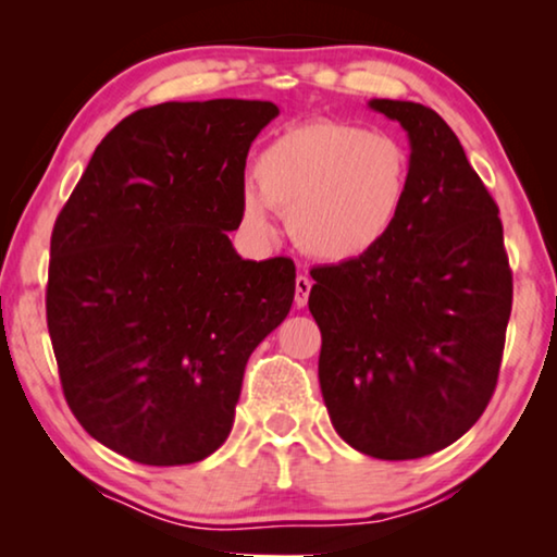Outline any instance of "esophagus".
Instances as JSON below:
<instances>
[{"instance_id": "esophagus-1", "label": "esophagus", "mask_w": 557, "mask_h": 557, "mask_svg": "<svg viewBox=\"0 0 557 557\" xmlns=\"http://www.w3.org/2000/svg\"><path fill=\"white\" fill-rule=\"evenodd\" d=\"M311 284H314V281H311L309 276H296V294H294V304H296V309H304L307 307V301H309V294H311Z\"/></svg>"}]
</instances>
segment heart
Wrapping results in <instances>:
<instances>
[{"mask_svg": "<svg viewBox=\"0 0 557 557\" xmlns=\"http://www.w3.org/2000/svg\"><path fill=\"white\" fill-rule=\"evenodd\" d=\"M256 182L240 195L246 231L271 238L276 210L304 253L324 263H355L375 253L400 223L413 159L398 136L322 119L265 144Z\"/></svg>", "mask_w": 557, "mask_h": 557, "instance_id": "obj_1", "label": "heart"}]
</instances>
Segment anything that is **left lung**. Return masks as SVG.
Instances as JSON below:
<instances>
[{"instance_id": "obj_1", "label": "left lung", "mask_w": 557, "mask_h": 557, "mask_svg": "<svg viewBox=\"0 0 557 557\" xmlns=\"http://www.w3.org/2000/svg\"><path fill=\"white\" fill-rule=\"evenodd\" d=\"M408 132L413 185L400 223L355 263L311 271L319 385L334 431L385 461L421 459L484 413L512 311L499 208L429 106L372 98Z\"/></svg>"}]
</instances>
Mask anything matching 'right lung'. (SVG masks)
Returning a JSON list of instances; mask_svg holds the SVG:
<instances>
[{
  "label": "right lung",
  "instance_id": "obj_1",
  "mask_svg": "<svg viewBox=\"0 0 557 557\" xmlns=\"http://www.w3.org/2000/svg\"><path fill=\"white\" fill-rule=\"evenodd\" d=\"M271 101H170L106 134L60 210L45 309L60 383L96 441L149 467L218 451L253 349L294 301L288 258L243 261L246 157Z\"/></svg>",
  "mask_w": 557,
  "mask_h": 557
}]
</instances>
